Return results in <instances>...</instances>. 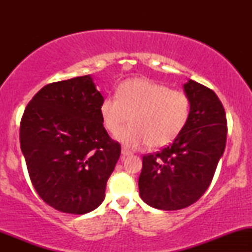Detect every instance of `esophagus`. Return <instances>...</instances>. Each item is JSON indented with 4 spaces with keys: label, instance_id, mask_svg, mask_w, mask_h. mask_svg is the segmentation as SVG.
Returning a JSON list of instances; mask_svg holds the SVG:
<instances>
[{
    "label": "esophagus",
    "instance_id": "34e87169",
    "mask_svg": "<svg viewBox=\"0 0 252 252\" xmlns=\"http://www.w3.org/2000/svg\"><path fill=\"white\" fill-rule=\"evenodd\" d=\"M122 155L123 156H129V155H132V153L126 148H122Z\"/></svg>",
    "mask_w": 252,
    "mask_h": 252
}]
</instances>
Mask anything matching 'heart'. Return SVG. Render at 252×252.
<instances>
[{"label":"heart","instance_id":"1","mask_svg":"<svg viewBox=\"0 0 252 252\" xmlns=\"http://www.w3.org/2000/svg\"><path fill=\"white\" fill-rule=\"evenodd\" d=\"M104 128L116 134L124 146L138 148L148 143L161 148L172 143L185 129L190 116V99L180 90L148 78H131L117 86L116 96H106L99 106Z\"/></svg>","mask_w":252,"mask_h":252}]
</instances>
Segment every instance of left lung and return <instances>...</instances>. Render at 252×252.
Segmentation results:
<instances>
[{
	"instance_id": "left-lung-1",
	"label": "left lung",
	"mask_w": 252,
	"mask_h": 252,
	"mask_svg": "<svg viewBox=\"0 0 252 252\" xmlns=\"http://www.w3.org/2000/svg\"><path fill=\"white\" fill-rule=\"evenodd\" d=\"M190 116L174 142L143 156L138 189L154 209L181 210L194 204L209 189L226 144V115L212 90L189 80Z\"/></svg>"
}]
</instances>
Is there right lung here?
Here are the masks:
<instances>
[{
  "mask_svg": "<svg viewBox=\"0 0 252 252\" xmlns=\"http://www.w3.org/2000/svg\"><path fill=\"white\" fill-rule=\"evenodd\" d=\"M104 99L90 76L43 86L20 124V146L36 193L60 212L84 215L105 198L121 144L104 128Z\"/></svg>",
  "mask_w": 252,
  "mask_h": 252,
  "instance_id": "obj_1",
  "label": "right lung"
}]
</instances>
